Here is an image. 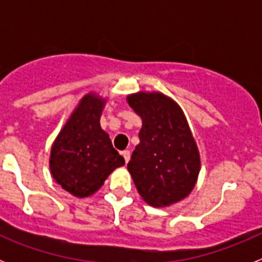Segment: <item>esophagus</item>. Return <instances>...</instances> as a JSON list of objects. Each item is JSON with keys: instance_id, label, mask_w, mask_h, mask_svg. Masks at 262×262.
Wrapping results in <instances>:
<instances>
[{"instance_id": "34e87169", "label": "esophagus", "mask_w": 262, "mask_h": 262, "mask_svg": "<svg viewBox=\"0 0 262 262\" xmlns=\"http://www.w3.org/2000/svg\"><path fill=\"white\" fill-rule=\"evenodd\" d=\"M122 156L124 157V161H126V163H128L129 157H131V154H129V151H123L122 152Z\"/></svg>"}]
</instances>
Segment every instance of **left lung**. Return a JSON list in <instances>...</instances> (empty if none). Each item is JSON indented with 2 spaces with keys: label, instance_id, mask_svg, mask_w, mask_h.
I'll return each mask as SVG.
<instances>
[{
  "label": "left lung",
  "instance_id": "1",
  "mask_svg": "<svg viewBox=\"0 0 262 262\" xmlns=\"http://www.w3.org/2000/svg\"><path fill=\"white\" fill-rule=\"evenodd\" d=\"M127 102L143 126L129 163V174L148 205L168 207L186 198L201 170V157L182 108L160 92H138Z\"/></svg>",
  "mask_w": 262,
  "mask_h": 262
}]
</instances>
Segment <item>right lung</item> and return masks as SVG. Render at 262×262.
Listing matches in <instances>:
<instances>
[{
    "instance_id": "add662e5",
    "label": "right lung",
    "mask_w": 262,
    "mask_h": 262,
    "mask_svg": "<svg viewBox=\"0 0 262 262\" xmlns=\"http://www.w3.org/2000/svg\"><path fill=\"white\" fill-rule=\"evenodd\" d=\"M105 103L93 92L82 97L51 148L53 180L77 198L96 193L113 170L124 165L99 124Z\"/></svg>"
}]
</instances>
